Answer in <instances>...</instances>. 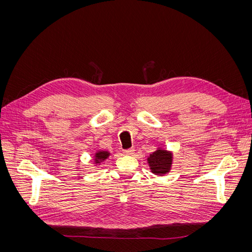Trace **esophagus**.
<instances>
[{
    "instance_id": "obj_1",
    "label": "esophagus",
    "mask_w": 252,
    "mask_h": 252,
    "mask_svg": "<svg viewBox=\"0 0 252 252\" xmlns=\"http://www.w3.org/2000/svg\"><path fill=\"white\" fill-rule=\"evenodd\" d=\"M134 152V149L133 148H130V149H125L124 150V154L125 155H128V156H131Z\"/></svg>"
}]
</instances>
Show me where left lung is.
<instances>
[{"instance_id": "8db88e82", "label": "left lung", "mask_w": 252, "mask_h": 252, "mask_svg": "<svg viewBox=\"0 0 252 252\" xmlns=\"http://www.w3.org/2000/svg\"><path fill=\"white\" fill-rule=\"evenodd\" d=\"M172 161V151L166 150L163 147H158L157 150L150 154L147 158L149 169L158 177H163V175L170 172Z\"/></svg>"}]
</instances>
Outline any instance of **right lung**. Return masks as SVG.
<instances>
[{
    "label": "right lung",
    "mask_w": 252,
    "mask_h": 252,
    "mask_svg": "<svg viewBox=\"0 0 252 252\" xmlns=\"http://www.w3.org/2000/svg\"><path fill=\"white\" fill-rule=\"evenodd\" d=\"M110 156V152L107 150H96L94 155V164L101 165L105 159H107Z\"/></svg>",
    "instance_id": "add662e5"
}]
</instances>
